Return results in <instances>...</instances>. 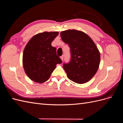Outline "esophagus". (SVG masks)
<instances>
[{
  "label": "esophagus",
  "mask_w": 123,
  "mask_h": 123,
  "mask_svg": "<svg viewBox=\"0 0 123 123\" xmlns=\"http://www.w3.org/2000/svg\"><path fill=\"white\" fill-rule=\"evenodd\" d=\"M61 59H62V61H63V59H64V55H62L61 56Z\"/></svg>",
  "instance_id": "34e87169"
}]
</instances>
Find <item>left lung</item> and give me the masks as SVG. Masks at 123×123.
<instances>
[{
    "mask_svg": "<svg viewBox=\"0 0 123 123\" xmlns=\"http://www.w3.org/2000/svg\"><path fill=\"white\" fill-rule=\"evenodd\" d=\"M62 40L70 48L71 60L63 68L68 79L77 84L88 82L98 69L100 53L92 39L85 33L68 30L61 32Z\"/></svg>",
    "mask_w": 123,
    "mask_h": 123,
    "instance_id": "obj_1",
    "label": "left lung"
}]
</instances>
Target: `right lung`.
Listing matches in <instances>:
<instances>
[{
  "label": "right lung",
  "mask_w": 123,
  "mask_h": 123,
  "mask_svg": "<svg viewBox=\"0 0 123 123\" xmlns=\"http://www.w3.org/2000/svg\"><path fill=\"white\" fill-rule=\"evenodd\" d=\"M58 32H44L33 36L25 48L23 67L29 78L42 84L49 80L58 64L62 61L56 55V49L51 43Z\"/></svg>",
  "instance_id": "obj_1"
}]
</instances>
